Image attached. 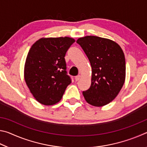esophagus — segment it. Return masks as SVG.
I'll list each match as a JSON object with an SVG mask.
<instances>
[{"label": "esophagus", "mask_w": 147, "mask_h": 147, "mask_svg": "<svg viewBox=\"0 0 147 147\" xmlns=\"http://www.w3.org/2000/svg\"><path fill=\"white\" fill-rule=\"evenodd\" d=\"M80 78H81V76L80 75H78V76H75V81H78L80 79Z\"/></svg>", "instance_id": "obj_1"}]
</instances>
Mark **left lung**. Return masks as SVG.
Returning <instances> with one entry per match:
<instances>
[{"mask_svg": "<svg viewBox=\"0 0 147 147\" xmlns=\"http://www.w3.org/2000/svg\"><path fill=\"white\" fill-rule=\"evenodd\" d=\"M90 61L91 84L83 91L86 102L103 106L115 98L125 80L126 62L121 47L110 39L88 36L76 41Z\"/></svg>", "mask_w": 147, "mask_h": 147, "instance_id": "obj_1", "label": "left lung"}]
</instances>
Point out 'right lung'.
<instances>
[{
    "mask_svg": "<svg viewBox=\"0 0 147 147\" xmlns=\"http://www.w3.org/2000/svg\"><path fill=\"white\" fill-rule=\"evenodd\" d=\"M74 42L68 37L41 38L30 49L24 65V80L39 103L47 106L58 103L71 83L65 56Z\"/></svg>",
    "mask_w": 147,
    "mask_h": 147,
    "instance_id": "obj_1",
    "label": "right lung"
}]
</instances>
